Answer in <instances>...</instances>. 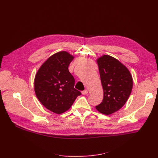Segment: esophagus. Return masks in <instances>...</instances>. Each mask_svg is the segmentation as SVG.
<instances>
[{"label":"esophagus","instance_id":"34e87169","mask_svg":"<svg viewBox=\"0 0 158 158\" xmlns=\"http://www.w3.org/2000/svg\"><path fill=\"white\" fill-rule=\"evenodd\" d=\"M88 90L87 89H85V90H83V91H82L81 92V93H82V95H86L87 94H88Z\"/></svg>","mask_w":158,"mask_h":158}]
</instances>
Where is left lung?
<instances>
[{
    "mask_svg": "<svg viewBox=\"0 0 158 158\" xmlns=\"http://www.w3.org/2000/svg\"><path fill=\"white\" fill-rule=\"evenodd\" d=\"M104 91L102 102L96 109L110 114L126 104L132 88V78L129 70L115 58L104 55L97 60Z\"/></svg>",
    "mask_w": 158,
    "mask_h": 158,
    "instance_id": "left-lung-1",
    "label": "left lung"
}]
</instances>
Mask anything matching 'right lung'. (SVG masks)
<instances>
[{"label": "right lung", "instance_id": "obj_1", "mask_svg": "<svg viewBox=\"0 0 158 158\" xmlns=\"http://www.w3.org/2000/svg\"><path fill=\"white\" fill-rule=\"evenodd\" d=\"M73 57L65 51L56 53L41 65L35 79V91L47 109L61 114L81 95L74 88L75 79L69 70Z\"/></svg>", "mask_w": 158, "mask_h": 158}]
</instances>
